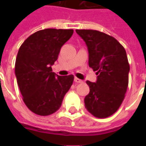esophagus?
<instances>
[{
	"label": "esophagus",
	"instance_id": "34e87169",
	"mask_svg": "<svg viewBox=\"0 0 146 146\" xmlns=\"http://www.w3.org/2000/svg\"><path fill=\"white\" fill-rule=\"evenodd\" d=\"M75 82L76 83H77V84H80V83H83V80H80V79H78V78H75Z\"/></svg>",
	"mask_w": 146,
	"mask_h": 146
}]
</instances>
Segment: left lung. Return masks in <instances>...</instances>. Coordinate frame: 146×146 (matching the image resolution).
Instances as JSON below:
<instances>
[{"label": "left lung", "instance_id": "obj_1", "mask_svg": "<svg viewBox=\"0 0 146 146\" xmlns=\"http://www.w3.org/2000/svg\"><path fill=\"white\" fill-rule=\"evenodd\" d=\"M86 44L88 65L97 71V81H86L90 92L84 98L87 110L97 118L117 111L128 86L130 66L126 51L114 37L96 30H76Z\"/></svg>", "mask_w": 146, "mask_h": 146}]
</instances>
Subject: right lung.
Returning a JSON list of instances; mask_svg holds the SVG:
<instances>
[{"label": "right lung", "instance_id": "1", "mask_svg": "<svg viewBox=\"0 0 146 146\" xmlns=\"http://www.w3.org/2000/svg\"><path fill=\"white\" fill-rule=\"evenodd\" d=\"M73 31L53 28L40 30L20 46L15 62L17 83L25 105L36 115L46 116L56 112L73 84L72 75L58 76L51 67Z\"/></svg>", "mask_w": 146, "mask_h": 146}]
</instances>
